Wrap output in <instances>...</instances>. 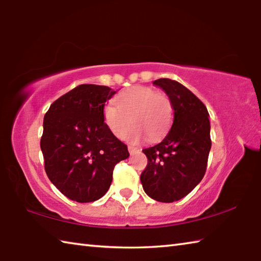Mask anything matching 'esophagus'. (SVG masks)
I'll use <instances>...</instances> for the list:
<instances>
[{"mask_svg":"<svg viewBox=\"0 0 261 261\" xmlns=\"http://www.w3.org/2000/svg\"><path fill=\"white\" fill-rule=\"evenodd\" d=\"M127 149H129V152L132 154V153H135V152H137V151H139L140 149L139 148H136V147H132V146H129L127 147Z\"/></svg>","mask_w":261,"mask_h":261,"instance_id":"34e87169","label":"esophagus"}]
</instances>
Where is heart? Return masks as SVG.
Returning <instances> with one entry per match:
<instances>
[{"mask_svg": "<svg viewBox=\"0 0 261 261\" xmlns=\"http://www.w3.org/2000/svg\"><path fill=\"white\" fill-rule=\"evenodd\" d=\"M114 104H107L103 109V119L110 131L123 139L131 126V142H139L148 136L156 140L164 136L173 119V107L165 93L156 92L147 86H135L119 94Z\"/></svg>", "mask_w": 261, "mask_h": 261, "instance_id": "1", "label": "heart"}]
</instances>
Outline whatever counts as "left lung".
Instances as JSON below:
<instances>
[{
    "label": "left lung",
    "instance_id": "obj_1",
    "mask_svg": "<svg viewBox=\"0 0 261 261\" xmlns=\"http://www.w3.org/2000/svg\"><path fill=\"white\" fill-rule=\"evenodd\" d=\"M153 84L168 95L174 120L162 142L142 150L148 164L140 180L148 196L171 203L191 193L204 177L212 145L211 125L206 107L184 85L169 79Z\"/></svg>",
    "mask_w": 261,
    "mask_h": 261
}]
</instances>
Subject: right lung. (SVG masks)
Segmentation results:
<instances>
[{"instance_id": "right-lung-1", "label": "right lung", "mask_w": 261, "mask_h": 261, "mask_svg": "<svg viewBox=\"0 0 261 261\" xmlns=\"http://www.w3.org/2000/svg\"><path fill=\"white\" fill-rule=\"evenodd\" d=\"M116 92L82 84L56 99L43 118L40 148L53 184L71 201L101 198L115 165L129 157L127 147L110 131L103 109Z\"/></svg>"}]
</instances>
